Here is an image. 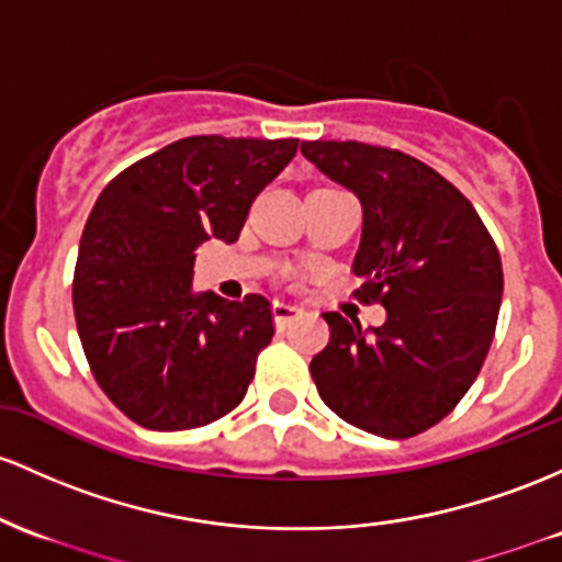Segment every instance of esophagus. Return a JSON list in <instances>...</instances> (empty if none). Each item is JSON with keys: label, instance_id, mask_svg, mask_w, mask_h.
Wrapping results in <instances>:
<instances>
[{"label": "esophagus", "instance_id": "esophagus-1", "mask_svg": "<svg viewBox=\"0 0 562 562\" xmlns=\"http://www.w3.org/2000/svg\"><path fill=\"white\" fill-rule=\"evenodd\" d=\"M271 312H274L277 328H288V325H291L295 317H301V314H304V306L295 304V301L277 299L274 304H271Z\"/></svg>", "mask_w": 562, "mask_h": 562}]
</instances>
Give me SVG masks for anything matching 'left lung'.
Masks as SVG:
<instances>
[{"instance_id": "8db88e82", "label": "left lung", "mask_w": 562, "mask_h": 562, "mask_svg": "<svg viewBox=\"0 0 562 562\" xmlns=\"http://www.w3.org/2000/svg\"><path fill=\"white\" fill-rule=\"evenodd\" d=\"M301 154L362 205L355 274L384 325L325 312L330 341L310 371L344 422L386 440L435 427L477 379L502 306V258L472 202L403 151L304 140Z\"/></svg>"}]
</instances>
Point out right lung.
<instances>
[{"label": "right lung", "mask_w": 562, "mask_h": 562, "mask_svg": "<svg viewBox=\"0 0 562 562\" xmlns=\"http://www.w3.org/2000/svg\"><path fill=\"white\" fill-rule=\"evenodd\" d=\"M299 138L191 135L122 170L98 196L74 271L92 375L140 427H205L243 403L274 336L267 295L191 291L196 248L234 243Z\"/></svg>", "instance_id": "right-lung-1"}]
</instances>
